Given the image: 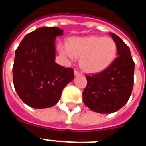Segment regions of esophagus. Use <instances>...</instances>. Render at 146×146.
I'll return each mask as SVG.
<instances>
[{
    "label": "esophagus",
    "instance_id": "esophagus-1",
    "mask_svg": "<svg viewBox=\"0 0 146 146\" xmlns=\"http://www.w3.org/2000/svg\"><path fill=\"white\" fill-rule=\"evenodd\" d=\"M74 75H75V76H80V75H82V73H80V71H78V70H74Z\"/></svg>",
    "mask_w": 146,
    "mask_h": 146
}]
</instances>
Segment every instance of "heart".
<instances>
[{
	"mask_svg": "<svg viewBox=\"0 0 146 146\" xmlns=\"http://www.w3.org/2000/svg\"><path fill=\"white\" fill-rule=\"evenodd\" d=\"M58 49L63 56L71 60L80 57L82 69L90 73H100L108 68L117 53V46L113 39L98 35L72 38L67 46L59 44Z\"/></svg>",
	"mask_w": 146,
	"mask_h": 146,
	"instance_id": "1",
	"label": "heart"
}]
</instances>
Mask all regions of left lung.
<instances>
[{"label":"left lung","mask_w":146,"mask_h":146,"mask_svg":"<svg viewBox=\"0 0 146 146\" xmlns=\"http://www.w3.org/2000/svg\"><path fill=\"white\" fill-rule=\"evenodd\" d=\"M117 46V57L100 73L86 75L82 92L84 104L90 110L111 113L120 110L131 96L134 82V64L129 47L114 33H110Z\"/></svg>","instance_id":"8db88e82"}]
</instances>
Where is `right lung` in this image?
Here are the masks:
<instances>
[{"label": "right lung", "mask_w": 146, "mask_h": 146, "mask_svg": "<svg viewBox=\"0 0 146 146\" xmlns=\"http://www.w3.org/2000/svg\"><path fill=\"white\" fill-rule=\"evenodd\" d=\"M64 31L41 27L28 33L15 52L13 81L23 102L34 108L57 104L63 89L73 80V68L55 63V38Z\"/></svg>", "instance_id": "add662e5"}]
</instances>
